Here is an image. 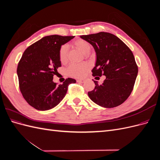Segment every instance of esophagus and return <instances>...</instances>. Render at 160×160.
Wrapping results in <instances>:
<instances>
[{
	"mask_svg": "<svg viewBox=\"0 0 160 160\" xmlns=\"http://www.w3.org/2000/svg\"><path fill=\"white\" fill-rule=\"evenodd\" d=\"M77 83H83V82H84V80L83 79H77Z\"/></svg>",
	"mask_w": 160,
	"mask_h": 160,
	"instance_id": "obj_1",
	"label": "esophagus"
}]
</instances>
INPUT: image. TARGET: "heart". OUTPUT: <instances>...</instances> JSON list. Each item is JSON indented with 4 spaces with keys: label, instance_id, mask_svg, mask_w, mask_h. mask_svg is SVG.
Segmentation results:
<instances>
[{
    "label": "heart",
    "instance_id": "1",
    "mask_svg": "<svg viewBox=\"0 0 160 160\" xmlns=\"http://www.w3.org/2000/svg\"><path fill=\"white\" fill-rule=\"evenodd\" d=\"M72 44L83 53H88L91 50L89 42L84 39H82V38H79V39L74 41ZM67 52H68V48L67 45H62L59 51V58L62 63H64L67 61ZM88 69L89 65L85 62L79 64L72 63L67 68V72L69 76L75 77V78H81L84 76Z\"/></svg>",
    "mask_w": 160,
    "mask_h": 160
}]
</instances>
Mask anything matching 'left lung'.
<instances>
[{
  "label": "left lung",
  "mask_w": 160,
  "mask_h": 160,
  "mask_svg": "<svg viewBox=\"0 0 160 160\" xmlns=\"http://www.w3.org/2000/svg\"><path fill=\"white\" fill-rule=\"evenodd\" d=\"M80 37L89 42L96 52L92 75L106 77L102 85L94 81L95 89L88 92L89 98L105 108L122 104L132 93L138 72L133 52L120 38L109 32Z\"/></svg>",
  "instance_id": "8db88e82"
}]
</instances>
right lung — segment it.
Returning a JSON list of instances; mask_svg holds the SVG:
<instances>
[{
	"label": "right lung",
	"instance_id": "1",
	"mask_svg": "<svg viewBox=\"0 0 160 160\" xmlns=\"http://www.w3.org/2000/svg\"><path fill=\"white\" fill-rule=\"evenodd\" d=\"M74 37L47 36L23 52L17 70L19 88L24 99L35 109L46 111L55 108L65 98L69 85L76 83L72 78L59 85L52 81L53 75L61 66L60 47Z\"/></svg>",
	"mask_w": 160,
	"mask_h": 160
}]
</instances>
